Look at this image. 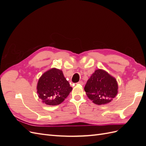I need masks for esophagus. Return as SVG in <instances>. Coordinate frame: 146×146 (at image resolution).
<instances>
[{
    "label": "esophagus",
    "mask_w": 146,
    "mask_h": 146,
    "mask_svg": "<svg viewBox=\"0 0 146 146\" xmlns=\"http://www.w3.org/2000/svg\"><path fill=\"white\" fill-rule=\"evenodd\" d=\"M78 84H80V85H83V81H79L78 83H77Z\"/></svg>",
    "instance_id": "esophagus-1"
}]
</instances>
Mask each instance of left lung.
Segmentation results:
<instances>
[{"label":"left lung","mask_w":146,"mask_h":146,"mask_svg":"<svg viewBox=\"0 0 146 146\" xmlns=\"http://www.w3.org/2000/svg\"><path fill=\"white\" fill-rule=\"evenodd\" d=\"M88 98L97 105L110 103L118 93L116 79L105 70L98 69L91 75L84 88Z\"/></svg>","instance_id":"obj_1"}]
</instances>
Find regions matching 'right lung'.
Returning a JSON list of instances; mask_svg holds the SVG:
<instances>
[{"label":"right lung","instance_id":"add662e5","mask_svg":"<svg viewBox=\"0 0 146 146\" xmlns=\"http://www.w3.org/2000/svg\"><path fill=\"white\" fill-rule=\"evenodd\" d=\"M37 93L42 102L48 105L62 103L71 92L72 88L64 77L61 70L53 68L47 70L39 78Z\"/></svg>","mask_w":146,"mask_h":146}]
</instances>
